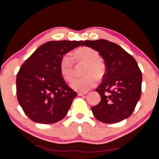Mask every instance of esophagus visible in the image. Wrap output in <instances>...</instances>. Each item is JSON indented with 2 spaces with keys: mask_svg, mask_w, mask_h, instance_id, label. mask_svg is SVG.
<instances>
[{
  "mask_svg": "<svg viewBox=\"0 0 159 159\" xmlns=\"http://www.w3.org/2000/svg\"><path fill=\"white\" fill-rule=\"evenodd\" d=\"M87 93V92H85V93H83V92H79V93H78V95H79V96H84V95H86Z\"/></svg>",
  "mask_w": 159,
  "mask_h": 159,
  "instance_id": "esophagus-1",
  "label": "esophagus"
}]
</instances>
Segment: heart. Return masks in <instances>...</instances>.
<instances>
[{"mask_svg": "<svg viewBox=\"0 0 159 159\" xmlns=\"http://www.w3.org/2000/svg\"><path fill=\"white\" fill-rule=\"evenodd\" d=\"M75 58L78 62L87 63L84 71L85 76L77 78L70 83V87L78 92L85 93L96 85V78L103 76L105 70L104 64L100 61V55L95 50L89 47L77 50L75 52ZM61 72L66 80L72 79L74 76V68L72 57L69 54L64 55L61 61Z\"/></svg>", "mask_w": 159, "mask_h": 159, "instance_id": "b5f03b06", "label": "heart"}]
</instances>
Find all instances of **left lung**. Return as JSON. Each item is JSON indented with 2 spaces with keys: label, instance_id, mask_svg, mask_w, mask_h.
Returning a JSON list of instances; mask_svg holds the SVG:
<instances>
[{
  "label": "left lung",
  "instance_id": "1",
  "mask_svg": "<svg viewBox=\"0 0 159 159\" xmlns=\"http://www.w3.org/2000/svg\"><path fill=\"white\" fill-rule=\"evenodd\" d=\"M81 46L98 52L106 65L102 83L96 89L101 100L92 108L94 117L106 124L129 117L141 93L142 74L135 59L121 46L106 39L86 40Z\"/></svg>",
  "mask_w": 159,
  "mask_h": 159
}]
</instances>
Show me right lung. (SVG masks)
Instances as JSON below:
<instances>
[{
    "label": "right lung",
    "instance_id": "1",
    "mask_svg": "<svg viewBox=\"0 0 159 159\" xmlns=\"http://www.w3.org/2000/svg\"><path fill=\"white\" fill-rule=\"evenodd\" d=\"M82 42H46L22 64L16 76V94L24 112L32 121L50 124L66 117L77 95L64 81L61 61Z\"/></svg>",
    "mask_w": 159,
    "mask_h": 159
}]
</instances>
